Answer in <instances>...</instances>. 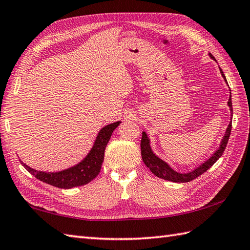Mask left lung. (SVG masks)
Returning <instances> with one entry per match:
<instances>
[{
  "mask_svg": "<svg viewBox=\"0 0 250 250\" xmlns=\"http://www.w3.org/2000/svg\"><path fill=\"white\" fill-rule=\"evenodd\" d=\"M208 56L211 58V59L215 60L214 56L209 54V52H208ZM219 70H220L222 77H224V79H225V82L228 83L224 72H222L220 67H219ZM228 106H229L230 111H231V120H232L233 109H232L231 95L229 98V101H228ZM231 129H232V122H230L229 125H228V128L226 130V134L224 136V139L221 140L220 146L218 149H217L213 153V155H211V157H209V159H207L205 162L202 163L201 166L196 167L194 169H192V171H190L188 173H179L177 171H175L174 168H172L168 166V163L163 161L162 159H160L157 155H155V152H153L151 149L150 140H149V137L147 136L146 132H143L142 133V141H141L142 159H143V161H144L145 166L149 168L151 173L155 174L157 177H160L162 179H166V180H168V182H173V183H188V182H191V180H193L194 178L199 177L200 175H202L204 172H206L207 169H208L210 167H213V164L222 156V153H224L226 147H227L228 141H229V137L231 134Z\"/></svg>",
  "mask_w": 250,
  "mask_h": 250,
  "instance_id": "left-lung-1",
  "label": "left lung"
}]
</instances>
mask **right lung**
Returning a JSON list of instances; mask_svg holds the SVG:
<instances>
[{"mask_svg": "<svg viewBox=\"0 0 250 250\" xmlns=\"http://www.w3.org/2000/svg\"><path fill=\"white\" fill-rule=\"evenodd\" d=\"M120 124L121 121H117L103 126L100 130L97 137H95L94 144L88 152V155L74 167L62 169L59 172H44L37 171V169L28 167L21 160L20 162L26 171L34 175L37 179L54 186V187L70 189L77 187V186H83L91 182L99 175L101 167H102V163L104 161V151L106 145H107L114 130Z\"/></svg>", "mask_w": 250, "mask_h": 250, "instance_id": "obj_1", "label": "right lung"}]
</instances>
